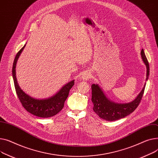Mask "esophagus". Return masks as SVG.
Returning a JSON list of instances; mask_svg holds the SVG:
<instances>
[{"label":"esophagus","instance_id":"1","mask_svg":"<svg viewBox=\"0 0 158 158\" xmlns=\"http://www.w3.org/2000/svg\"><path fill=\"white\" fill-rule=\"evenodd\" d=\"M81 78L83 80H89L91 78V73H90V71H86L83 73V74H82L81 75Z\"/></svg>","mask_w":158,"mask_h":158}]
</instances>
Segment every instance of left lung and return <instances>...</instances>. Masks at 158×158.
I'll return each mask as SVG.
<instances>
[{
    "label": "left lung",
    "mask_w": 158,
    "mask_h": 158,
    "mask_svg": "<svg viewBox=\"0 0 158 158\" xmlns=\"http://www.w3.org/2000/svg\"><path fill=\"white\" fill-rule=\"evenodd\" d=\"M141 56L147 67L146 80H147L149 75V64L143 49L141 51ZM145 85L146 84H145L140 93L134 101L131 103L121 104L116 103L110 101L98 85L92 84L91 89L92 101L94 105L93 110L100 118L108 121H114V120L124 118L131 114L140 104L144 93Z\"/></svg>",
    "instance_id": "1"
}]
</instances>
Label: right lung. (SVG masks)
Masks as SVG:
<instances>
[{"instance_id":"right-lung-1","label":"right lung","mask_w":158,"mask_h":158,"mask_svg":"<svg viewBox=\"0 0 158 158\" xmlns=\"http://www.w3.org/2000/svg\"><path fill=\"white\" fill-rule=\"evenodd\" d=\"M23 47L16 53L13 65V77L16 94L23 107L31 114L37 117L48 118L57 114L64 108V102L66 100L70 89L75 85L74 80L65 85L59 92L53 96L45 99H37L26 94L18 84L16 78L15 68L17 60L23 50Z\"/></svg>"}]
</instances>
